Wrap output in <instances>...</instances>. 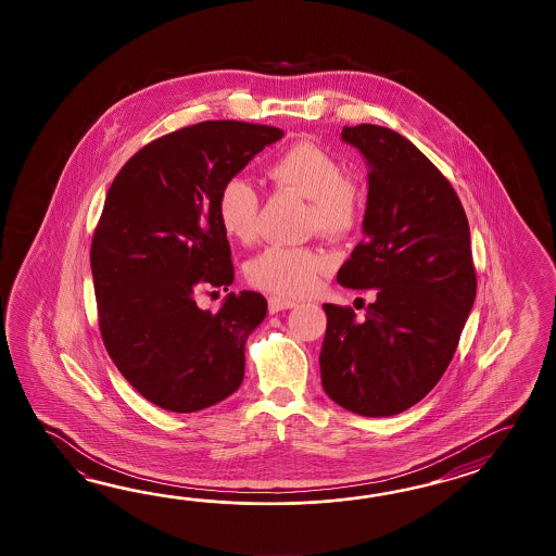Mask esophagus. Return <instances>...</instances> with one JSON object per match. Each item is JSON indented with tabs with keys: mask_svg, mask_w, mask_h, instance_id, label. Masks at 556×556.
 <instances>
[{
	"mask_svg": "<svg viewBox=\"0 0 556 556\" xmlns=\"http://www.w3.org/2000/svg\"><path fill=\"white\" fill-rule=\"evenodd\" d=\"M294 306V300H288V298H278V295L268 298V309H270V314H278V312H282V309H290V307Z\"/></svg>",
	"mask_w": 556,
	"mask_h": 556,
	"instance_id": "obj_1",
	"label": "esophagus"
}]
</instances>
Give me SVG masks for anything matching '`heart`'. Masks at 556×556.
Segmentation results:
<instances>
[{
  "label": "heart",
  "instance_id": "b5f03b06",
  "mask_svg": "<svg viewBox=\"0 0 556 556\" xmlns=\"http://www.w3.org/2000/svg\"><path fill=\"white\" fill-rule=\"evenodd\" d=\"M274 187L292 190L307 199V228L330 237L354 232L364 218V192L345 177L342 161L318 142L290 144L264 166ZM258 192L244 178L232 177L223 182L216 194V216L228 237L249 244L258 232ZM330 258L312 247H280L261 250L247 264V278L252 286L283 295L300 298L314 292Z\"/></svg>",
  "mask_w": 556,
  "mask_h": 556
}]
</instances>
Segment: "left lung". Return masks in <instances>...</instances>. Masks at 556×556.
<instances>
[{"mask_svg":"<svg viewBox=\"0 0 556 556\" xmlns=\"http://www.w3.org/2000/svg\"><path fill=\"white\" fill-rule=\"evenodd\" d=\"M342 139L367 161L366 237L338 282L376 290L366 316L324 304L321 386L343 409L390 417L421 402L451 364L477 292L469 223L450 180L414 142L362 123Z\"/></svg>","mask_w":556,"mask_h":556,"instance_id":"left-lung-1","label":"left lung"}]
</instances>
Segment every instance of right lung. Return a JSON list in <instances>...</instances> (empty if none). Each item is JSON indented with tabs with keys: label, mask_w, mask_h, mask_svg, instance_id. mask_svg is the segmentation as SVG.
<instances>
[{
	"label": "right lung",
	"mask_w": 556,
	"mask_h": 556,
	"mask_svg": "<svg viewBox=\"0 0 556 556\" xmlns=\"http://www.w3.org/2000/svg\"><path fill=\"white\" fill-rule=\"evenodd\" d=\"M283 132L244 121H202L144 144L118 170L91 242L99 330L123 378L175 414L223 402L244 378V343L266 316L258 292L206 288L235 280L216 194Z\"/></svg>",
	"instance_id": "right-lung-1"
}]
</instances>
